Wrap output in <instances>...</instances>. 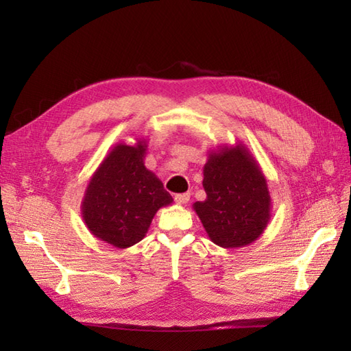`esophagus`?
Instances as JSON below:
<instances>
[{"label": "esophagus", "mask_w": 351, "mask_h": 351, "mask_svg": "<svg viewBox=\"0 0 351 351\" xmlns=\"http://www.w3.org/2000/svg\"><path fill=\"white\" fill-rule=\"evenodd\" d=\"M189 200H190V195H189V193H182V195H176V196H175V202H176L178 205L187 204Z\"/></svg>", "instance_id": "1"}]
</instances>
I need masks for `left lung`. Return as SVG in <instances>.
Instances as JSON below:
<instances>
[{
  "label": "left lung",
  "instance_id": "1",
  "mask_svg": "<svg viewBox=\"0 0 351 351\" xmlns=\"http://www.w3.org/2000/svg\"><path fill=\"white\" fill-rule=\"evenodd\" d=\"M206 199L193 204L210 240L223 249L244 247L264 234L271 217L267 180L247 146H219L204 167Z\"/></svg>",
  "mask_w": 351,
  "mask_h": 351
}]
</instances>
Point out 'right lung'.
<instances>
[{
	"mask_svg": "<svg viewBox=\"0 0 351 351\" xmlns=\"http://www.w3.org/2000/svg\"><path fill=\"white\" fill-rule=\"evenodd\" d=\"M147 143H116L88 181L81 214L90 234L117 249L145 238L154 215L173 199L146 169Z\"/></svg>",
	"mask_w": 351,
	"mask_h": 351,
	"instance_id": "obj_1",
	"label": "right lung"
}]
</instances>
